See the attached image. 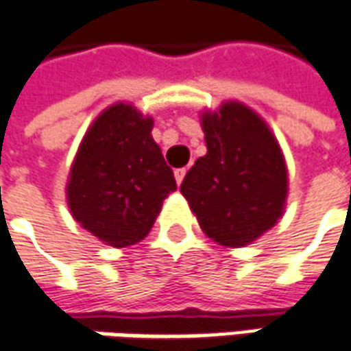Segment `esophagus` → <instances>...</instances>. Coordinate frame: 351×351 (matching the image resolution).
Returning a JSON list of instances; mask_svg holds the SVG:
<instances>
[{
	"instance_id": "esophagus-1",
	"label": "esophagus",
	"mask_w": 351,
	"mask_h": 351,
	"mask_svg": "<svg viewBox=\"0 0 351 351\" xmlns=\"http://www.w3.org/2000/svg\"><path fill=\"white\" fill-rule=\"evenodd\" d=\"M184 176H186V167L175 169V178H176V184H182Z\"/></svg>"
}]
</instances>
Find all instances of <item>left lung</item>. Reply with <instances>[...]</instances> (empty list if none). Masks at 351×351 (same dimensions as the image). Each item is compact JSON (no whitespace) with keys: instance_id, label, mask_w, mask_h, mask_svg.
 <instances>
[{"instance_id":"obj_1","label":"left lung","mask_w":351,"mask_h":351,"mask_svg":"<svg viewBox=\"0 0 351 351\" xmlns=\"http://www.w3.org/2000/svg\"><path fill=\"white\" fill-rule=\"evenodd\" d=\"M207 156L184 176L180 192L201 230L241 247L278 222L287 197V167L278 141L252 110L237 102L203 116Z\"/></svg>"}]
</instances>
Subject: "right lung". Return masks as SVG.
<instances>
[{
	"label": "right lung",
	"instance_id": "right-lung-1",
	"mask_svg": "<svg viewBox=\"0 0 351 351\" xmlns=\"http://www.w3.org/2000/svg\"><path fill=\"white\" fill-rule=\"evenodd\" d=\"M152 125L133 106H110L87 131L72 165L68 205L73 218L112 247L146 237L163 199L176 190Z\"/></svg>",
	"mask_w": 351,
	"mask_h": 351
}]
</instances>
